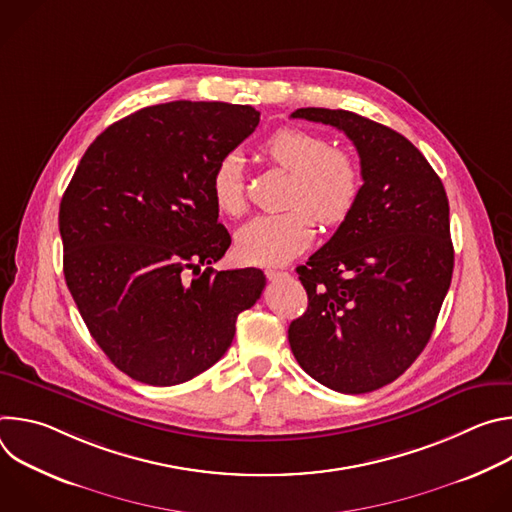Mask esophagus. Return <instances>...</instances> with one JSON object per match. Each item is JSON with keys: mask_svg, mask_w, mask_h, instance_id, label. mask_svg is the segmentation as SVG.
I'll use <instances>...</instances> for the list:
<instances>
[{"mask_svg": "<svg viewBox=\"0 0 512 512\" xmlns=\"http://www.w3.org/2000/svg\"><path fill=\"white\" fill-rule=\"evenodd\" d=\"M289 273L287 271H277V269H267V277L271 279V281H275V279H281V277H287Z\"/></svg>", "mask_w": 512, "mask_h": 512, "instance_id": "1", "label": "esophagus"}]
</instances>
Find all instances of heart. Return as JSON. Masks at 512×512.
<instances>
[{"instance_id":"obj_1","label":"heart","mask_w":512,"mask_h":512,"mask_svg":"<svg viewBox=\"0 0 512 512\" xmlns=\"http://www.w3.org/2000/svg\"><path fill=\"white\" fill-rule=\"evenodd\" d=\"M263 154L271 164L294 174L285 200L287 212L263 214L237 231L235 249L251 265H283L304 253L316 237V221L338 227L354 212L362 194L358 160L332 148L324 135L283 127L263 141ZM210 194L216 210L239 216L245 208L243 160L227 154L216 162L210 176Z\"/></svg>"}]
</instances>
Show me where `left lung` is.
Wrapping results in <instances>:
<instances>
[{
  "mask_svg": "<svg viewBox=\"0 0 512 512\" xmlns=\"http://www.w3.org/2000/svg\"><path fill=\"white\" fill-rule=\"evenodd\" d=\"M354 143L362 194L354 212L296 271L308 310L287 338L324 387L360 395L401 377L421 354L450 289L454 247L444 184L401 133L344 109L291 113Z\"/></svg>",
  "mask_w": 512,
  "mask_h": 512,
  "instance_id": "obj_1",
  "label": "left lung"
}]
</instances>
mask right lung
I'll return each instance as SVG.
<instances>
[{"mask_svg":"<svg viewBox=\"0 0 512 512\" xmlns=\"http://www.w3.org/2000/svg\"><path fill=\"white\" fill-rule=\"evenodd\" d=\"M257 125L249 105L139 109L89 145L62 196L66 285L95 342L139 383L172 387L210 369L261 296V269L210 267L231 245L210 176Z\"/></svg>","mask_w":512,"mask_h":512,"instance_id":"add662e5","label":"right lung"}]
</instances>
